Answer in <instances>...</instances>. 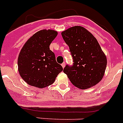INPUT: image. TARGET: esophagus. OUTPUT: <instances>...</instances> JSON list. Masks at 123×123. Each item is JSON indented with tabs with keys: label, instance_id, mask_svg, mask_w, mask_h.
<instances>
[{
	"label": "esophagus",
	"instance_id": "1",
	"mask_svg": "<svg viewBox=\"0 0 123 123\" xmlns=\"http://www.w3.org/2000/svg\"><path fill=\"white\" fill-rule=\"evenodd\" d=\"M62 67H63V68H64V67H65V66H66L65 62H63V63L62 64Z\"/></svg>",
	"mask_w": 123,
	"mask_h": 123
}]
</instances>
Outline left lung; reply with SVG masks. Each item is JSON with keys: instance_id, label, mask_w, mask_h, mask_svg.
Returning a JSON list of instances; mask_svg holds the SVG:
<instances>
[{"instance_id": "left-lung-1", "label": "left lung", "mask_w": 123, "mask_h": 123, "mask_svg": "<svg viewBox=\"0 0 123 123\" xmlns=\"http://www.w3.org/2000/svg\"><path fill=\"white\" fill-rule=\"evenodd\" d=\"M62 35L73 57V65H66L63 70L72 84L85 89L99 83L104 75L107 61L97 39L80 26L71 27Z\"/></svg>"}]
</instances>
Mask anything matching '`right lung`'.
<instances>
[{
	"mask_svg": "<svg viewBox=\"0 0 123 123\" xmlns=\"http://www.w3.org/2000/svg\"><path fill=\"white\" fill-rule=\"evenodd\" d=\"M57 35L51 30H43L34 34L21 49L18 59V71L28 84L43 88L53 84L63 70L57 63L50 45Z\"/></svg>",
	"mask_w": 123,
	"mask_h": 123,
	"instance_id": "obj_1",
	"label": "right lung"
}]
</instances>
